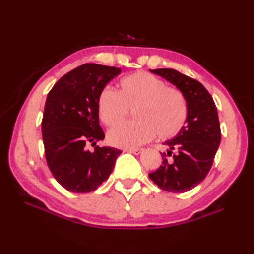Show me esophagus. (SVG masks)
Returning <instances> with one entry per match:
<instances>
[{"label":"esophagus","mask_w":254,"mask_h":254,"mask_svg":"<svg viewBox=\"0 0 254 254\" xmlns=\"http://www.w3.org/2000/svg\"><path fill=\"white\" fill-rule=\"evenodd\" d=\"M143 150H144L143 148H130V149H127V152L132 153L134 155H139L143 153Z\"/></svg>","instance_id":"obj_1"}]
</instances>
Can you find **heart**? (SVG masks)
<instances>
[{"mask_svg": "<svg viewBox=\"0 0 254 254\" xmlns=\"http://www.w3.org/2000/svg\"><path fill=\"white\" fill-rule=\"evenodd\" d=\"M133 109L136 121L122 123L108 133L109 142L117 147L139 146L156 134L160 139H170L182 131L188 119V104L181 91L144 71L122 78L119 93L106 87L99 95V117L108 127L122 122Z\"/></svg>", "mask_w": 254, "mask_h": 254, "instance_id": "b5f03b06", "label": "heart"}]
</instances>
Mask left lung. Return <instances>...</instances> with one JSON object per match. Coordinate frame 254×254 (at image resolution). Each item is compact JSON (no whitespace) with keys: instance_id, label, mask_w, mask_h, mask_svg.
Wrapping results in <instances>:
<instances>
[{"instance_id":"8db88e82","label":"left lung","mask_w":254,"mask_h":254,"mask_svg":"<svg viewBox=\"0 0 254 254\" xmlns=\"http://www.w3.org/2000/svg\"><path fill=\"white\" fill-rule=\"evenodd\" d=\"M150 72L174 84L186 97L188 119L182 131L164 143L168 150L160 153L163 163L148 176L164 191H190L207 176L220 144L216 105L196 79L172 68L150 69Z\"/></svg>"}]
</instances>
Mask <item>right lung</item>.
I'll list each match as a JSON object with an SVG mask.
<instances>
[{"mask_svg": "<svg viewBox=\"0 0 254 254\" xmlns=\"http://www.w3.org/2000/svg\"><path fill=\"white\" fill-rule=\"evenodd\" d=\"M121 73L115 66L86 63L58 80L48 94L41 122L48 167L67 191L88 193L109 178L122 152L88 145L105 138L99 124L98 98Z\"/></svg>", "mask_w": 254, "mask_h": 254, "instance_id": "add662e5", "label": "right lung"}]
</instances>
